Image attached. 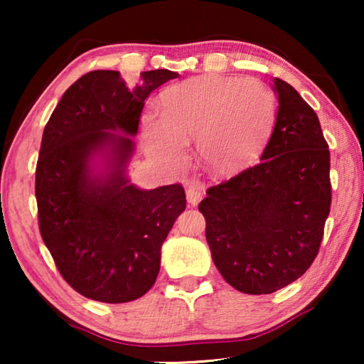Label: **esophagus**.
Returning <instances> with one entry per match:
<instances>
[{"instance_id":"34e87169","label":"esophagus","mask_w":364,"mask_h":364,"mask_svg":"<svg viewBox=\"0 0 364 364\" xmlns=\"http://www.w3.org/2000/svg\"><path fill=\"white\" fill-rule=\"evenodd\" d=\"M202 196H203V191L200 187H196V186L187 187V200L191 205H197V203L200 202Z\"/></svg>"}]
</instances>
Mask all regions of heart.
<instances>
[{"label":"heart","mask_w":364,"mask_h":364,"mask_svg":"<svg viewBox=\"0 0 364 364\" xmlns=\"http://www.w3.org/2000/svg\"><path fill=\"white\" fill-rule=\"evenodd\" d=\"M275 96L250 77H200L166 92L161 122L144 119L149 152L176 168L186 161V144L197 141L203 166L232 171L257 156L275 119Z\"/></svg>","instance_id":"obj_1"}]
</instances>
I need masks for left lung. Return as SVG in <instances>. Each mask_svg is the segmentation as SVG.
<instances>
[{
	"label": "left lung",
	"instance_id": "left-lung-1",
	"mask_svg": "<svg viewBox=\"0 0 364 364\" xmlns=\"http://www.w3.org/2000/svg\"><path fill=\"white\" fill-rule=\"evenodd\" d=\"M275 127L260 161L207 188L212 260L228 285L268 295L290 285L318 255L331 205L330 151L316 112L275 77Z\"/></svg>",
	"mask_w": 364,
	"mask_h": 364
}]
</instances>
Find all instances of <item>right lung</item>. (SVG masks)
<instances>
[{"label":"right lung","mask_w":364,"mask_h":364,"mask_svg":"<svg viewBox=\"0 0 364 364\" xmlns=\"http://www.w3.org/2000/svg\"><path fill=\"white\" fill-rule=\"evenodd\" d=\"M177 76L146 71L129 89L119 71H91L63 94L44 127L34 187L39 232L61 277L91 300L146 295L162 243L186 210L181 183L142 191L126 177L147 96ZM96 155L105 162L99 173L92 171Z\"/></svg>","instance_id":"right-lung-1"}]
</instances>
